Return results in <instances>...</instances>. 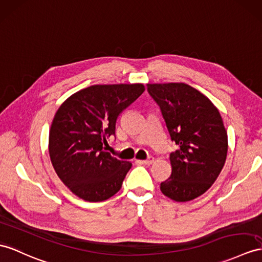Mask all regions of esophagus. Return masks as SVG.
Wrapping results in <instances>:
<instances>
[{"instance_id":"obj_1","label":"esophagus","mask_w":262,"mask_h":262,"mask_svg":"<svg viewBox=\"0 0 262 262\" xmlns=\"http://www.w3.org/2000/svg\"><path fill=\"white\" fill-rule=\"evenodd\" d=\"M153 161H155V158L150 156L148 159H145V160H143L142 163H143V164H151Z\"/></svg>"}]
</instances>
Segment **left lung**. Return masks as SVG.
I'll return each mask as SVG.
<instances>
[{
  "mask_svg": "<svg viewBox=\"0 0 262 262\" xmlns=\"http://www.w3.org/2000/svg\"><path fill=\"white\" fill-rule=\"evenodd\" d=\"M146 86L178 146L170 153L171 176L160 189L174 201L193 200L212 186L225 165L228 136L222 118L206 95L184 83Z\"/></svg>",
  "mask_w": 262,
  "mask_h": 262,
  "instance_id": "left-lung-1",
  "label": "left lung"
}]
</instances>
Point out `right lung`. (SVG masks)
Here are the masks:
<instances>
[{
    "label": "right lung",
    "instance_id": "obj_1",
    "mask_svg": "<svg viewBox=\"0 0 262 262\" xmlns=\"http://www.w3.org/2000/svg\"><path fill=\"white\" fill-rule=\"evenodd\" d=\"M144 92L143 84L91 85L67 99L52 121L49 153L61 181L81 199L99 202L122 187L131 162L105 151L119 114Z\"/></svg>",
    "mask_w": 262,
    "mask_h": 262
}]
</instances>
